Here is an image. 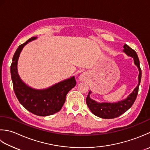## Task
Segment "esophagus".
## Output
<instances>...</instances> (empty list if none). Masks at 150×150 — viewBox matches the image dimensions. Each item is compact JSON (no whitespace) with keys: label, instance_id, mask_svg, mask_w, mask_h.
I'll list each match as a JSON object with an SVG mask.
<instances>
[{"label":"esophagus","instance_id":"esophagus-1","mask_svg":"<svg viewBox=\"0 0 150 150\" xmlns=\"http://www.w3.org/2000/svg\"><path fill=\"white\" fill-rule=\"evenodd\" d=\"M86 74H85V73H82V74H81L80 75H79V80L80 81H84L85 80V79H86Z\"/></svg>","mask_w":150,"mask_h":150}]
</instances>
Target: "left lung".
Segmentation results:
<instances>
[{
  "instance_id": "8db88e82",
  "label": "left lung",
  "mask_w": 150,
  "mask_h": 150,
  "mask_svg": "<svg viewBox=\"0 0 150 150\" xmlns=\"http://www.w3.org/2000/svg\"><path fill=\"white\" fill-rule=\"evenodd\" d=\"M123 52L126 54L127 56L131 57L134 60V64L139 69V83L137 86L135 88L129 96H127L126 98L122 100L118 101L117 102L113 103H108V102H98L96 101L91 98L90 94H91V91H90L86 98V103L89 108L91 111L96 115L102 118L105 119H111L117 118L120 116L125 112H126L131 106L133 105V103L137 98V94L139 91V87L141 80L142 72L140 67V62L138 56L136 52L131 48L129 46L127 45H124Z\"/></svg>"
}]
</instances>
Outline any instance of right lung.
I'll return each instance as SVG.
<instances>
[{"label": "right lung", "instance_id": "1", "mask_svg": "<svg viewBox=\"0 0 150 150\" xmlns=\"http://www.w3.org/2000/svg\"><path fill=\"white\" fill-rule=\"evenodd\" d=\"M37 38L32 37L18 47L12 59L10 71L13 90L21 104L33 114L46 117L62 109L67 93L75 87L76 81L72 76L43 89L33 88L23 82L18 74V59L24 46Z\"/></svg>", "mask_w": 150, "mask_h": 150}]
</instances>
